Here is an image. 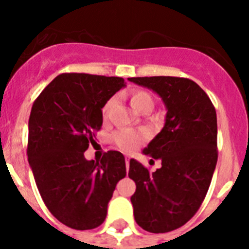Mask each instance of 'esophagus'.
Returning <instances> with one entry per match:
<instances>
[{"label":"esophagus","instance_id":"1","mask_svg":"<svg viewBox=\"0 0 249 249\" xmlns=\"http://www.w3.org/2000/svg\"><path fill=\"white\" fill-rule=\"evenodd\" d=\"M126 168H127V171H128V168H129V158H126Z\"/></svg>","mask_w":249,"mask_h":249}]
</instances>
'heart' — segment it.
Here are the masks:
<instances>
[{
	"label": "heart",
	"instance_id": "obj_1",
	"mask_svg": "<svg viewBox=\"0 0 249 249\" xmlns=\"http://www.w3.org/2000/svg\"><path fill=\"white\" fill-rule=\"evenodd\" d=\"M114 103V98H111L109 101H107V103L103 107V114L107 116L111 109V107ZM131 106L133 107V109L137 112L142 111L146 107H151L153 106V98H152L151 94L147 91L143 89H136L133 91L131 96ZM114 143L117 144L122 151L126 152H132L135 151L138 146H140L144 140L143 133H140V132L129 131V129H123V131L117 132L113 137Z\"/></svg>",
	"mask_w": 249,
	"mask_h": 249
}]
</instances>
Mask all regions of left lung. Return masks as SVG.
<instances>
[{
    "mask_svg": "<svg viewBox=\"0 0 249 249\" xmlns=\"http://www.w3.org/2000/svg\"><path fill=\"white\" fill-rule=\"evenodd\" d=\"M128 81L155 91L167 109L163 128L143 149L144 155L162 160V167L149 173L140 162L129 160L128 176L136 183L131 197L135 219L147 232H171L192 218L210 188L218 158L214 106L188 78Z\"/></svg>",
    "mask_w": 249,
    "mask_h": 249,
    "instance_id": "obj_1",
    "label": "left lung"
}]
</instances>
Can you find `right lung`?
I'll use <instances>...</instances> for the list:
<instances>
[{
	"instance_id": "add662e5",
	"label": "right lung",
	"mask_w": 249,
	"mask_h": 249,
	"mask_svg": "<svg viewBox=\"0 0 249 249\" xmlns=\"http://www.w3.org/2000/svg\"><path fill=\"white\" fill-rule=\"evenodd\" d=\"M121 77L62 73L39 93L28 121V162L46 207L73 230L103 223L116 184L126 177L118 151L87 160L102 127V108L122 87Z\"/></svg>"
}]
</instances>
